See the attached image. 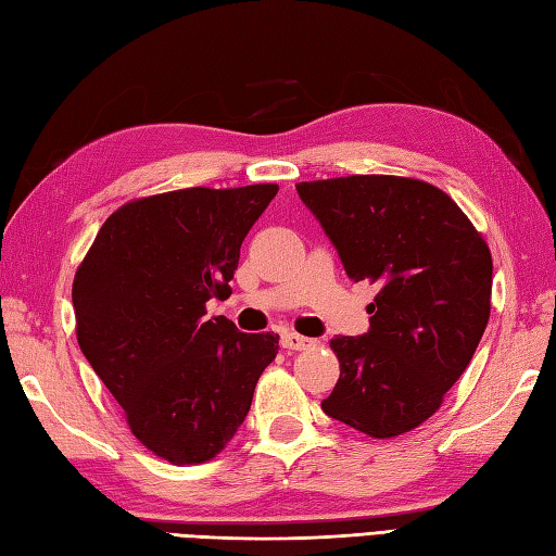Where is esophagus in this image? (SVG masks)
I'll return each instance as SVG.
<instances>
[{"label": "esophagus", "mask_w": 556, "mask_h": 556, "mask_svg": "<svg viewBox=\"0 0 556 556\" xmlns=\"http://www.w3.org/2000/svg\"><path fill=\"white\" fill-rule=\"evenodd\" d=\"M312 344H314L312 338L298 336V332H286V336H282V348H286L288 352H300V350L312 348Z\"/></svg>", "instance_id": "obj_1"}]
</instances>
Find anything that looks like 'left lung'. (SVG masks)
Masks as SVG:
<instances>
[{
	"instance_id": "left-lung-1",
	"label": "left lung",
	"mask_w": 556,
	"mask_h": 556,
	"mask_svg": "<svg viewBox=\"0 0 556 556\" xmlns=\"http://www.w3.org/2000/svg\"><path fill=\"white\" fill-rule=\"evenodd\" d=\"M354 282L378 288L364 336H336L340 380L330 418L394 438L433 416L466 371L490 318L492 258L450 197L414 178L348 176L300 182Z\"/></svg>"
}]
</instances>
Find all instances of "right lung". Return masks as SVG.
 I'll list each match as a JSON object with an SVG mask.
<instances>
[{
	"label": "right lung",
	"instance_id": "obj_1",
	"mask_svg": "<svg viewBox=\"0 0 556 556\" xmlns=\"http://www.w3.org/2000/svg\"><path fill=\"white\" fill-rule=\"evenodd\" d=\"M278 185L190 188L130 202L97 232L73 280L78 344L132 435L174 464L238 433L278 336L242 332L206 302L230 294L240 247Z\"/></svg>",
	"mask_w": 556,
	"mask_h": 556
}]
</instances>
